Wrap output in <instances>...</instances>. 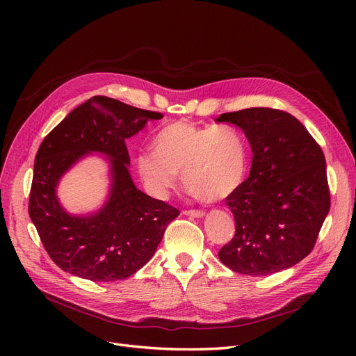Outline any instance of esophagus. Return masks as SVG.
Instances as JSON below:
<instances>
[{
  "mask_svg": "<svg viewBox=\"0 0 356 356\" xmlns=\"http://www.w3.org/2000/svg\"><path fill=\"white\" fill-rule=\"evenodd\" d=\"M183 213L186 216H192V218H203L204 216L203 211H184Z\"/></svg>",
  "mask_w": 356,
  "mask_h": 356,
  "instance_id": "1",
  "label": "esophagus"
}]
</instances>
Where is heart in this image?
Wrapping results in <instances>:
<instances>
[{"instance_id": "heart-1", "label": "heart", "mask_w": 356, "mask_h": 356, "mask_svg": "<svg viewBox=\"0 0 356 356\" xmlns=\"http://www.w3.org/2000/svg\"><path fill=\"white\" fill-rule=\"evenodd\" d=\"M152 149L136 159V168L145 191L156 199H165L176 188L179 173L189 193L207 202L232 195L247 175V143L229 125L167 124L153 137Z\"/></svg>"}]
</instances>
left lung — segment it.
I'll return each instance as SVG.
<instances>
[{"label":"left lung","instance_id":"1","mask_svg":"<svg viewBox=\"0 0 356 356\" xmlns=\"http://www.w3.org/2000/svg\"><path fill=\"white\" fill-rule=\"evenodd\" d=\"M216 122L244 131L250 177L227 197L235 236L219 259L245 275H270L307 257L330 209L326 160L305 125L273 108L227 112Z\"/></svg>","mask_w":356,"mask_h":356}]
</instances>
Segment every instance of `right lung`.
I'll return each mask as SVG.
<instances>
[{
	"instance_id": "add662e5",
	"label": "right lung",
	"mask_w": 356,
	"mask_h": 356,
	"mask_svg": "<svg viewBox=\"0 0 356 356\" xmlns=\"http://www.w3.org/2000/svg\"><path fill=\"white\" fill-rule=\"evenodd\" d=\"M161 114L108 97H92L54 127L34 159L29 215L53 263L90 282H117L154 255L179 211L136 188L125 140ZM102 154L110 191L98 211L73 216L57 197L60 179L82 158Z\"/></svg>"
}]
</instances>
